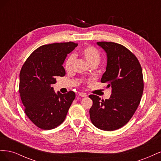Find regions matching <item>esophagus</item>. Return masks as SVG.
Here are the masks:
<instances>
[{"label":"esophagus","mask_w":161,"mask_h":161,"mask_svg":"<svg viewBox=\"0 0 161 161\" xmlns=\"http://www.w3.org/2000/svg\"><path fill=\"white\" fill-rule=\"evenodd\" d=\"M79 96L82 97H86L87 95H86V94L84 93V92H79Z\"/></svg>","instance_id":"1"}]
</instances>
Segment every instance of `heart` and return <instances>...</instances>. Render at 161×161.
<instances>
[{"instance_id":"heart-1","label":"heart","mask_w":161,"mask_h":161,"mask_svg":"<svg viewBox=\"0 0 161 161\" xmlns=\"http://www.w3.org/2000/svg\"><path fill=\"white\" fill-rule=\"evenodd\" d=\"M80 53V56L88 62L90 66H97L101 60V53L95 47L86 46L81 50ZM75 60V56L73 54L70 55L67 58L64 64V68L67 72H71L73 70Z\"/></svg>"}]
</instances>
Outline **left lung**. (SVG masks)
Returning <instances> with one entry per match:
<instances>
[{
    "mask_svg": "<svg viewBox=\"0 0 161 161\" xmlns=\"http://www.w3.org/2000/svg\"><path fill=\"white\" fill-rule=\"evenodd\" d=\"M97 44L105 52L108 60L101 82H108L112 94L105 100L89 95L92 100L90 118L99 129L113 131L127 124L138 108L144 90L142 70L137 58L124 46L107 42Z\"/></svg>",
    "mask_w": 161,
    "mask_h": 161,
    "instance_id": "8db88e82",
    "label": "left lung"
}]
</instances>
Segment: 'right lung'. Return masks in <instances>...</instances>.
I'll return each instance as SVG.
<instances>
[{
  "label": "right lung",
  "instance_id": "obj_1",
  "mask_svg": "<svg viewBox=\"0 0 161 161\" xmlns=\"http://www.w3.org/2000/svg\"><path fill=\"white\" fill-rule=\"evenodd\" d=\"M78 46L74 42L54 43L40 46L24 63L19 75V93L25 113L32 122L43 130L60 125L75 98L69 91L56 92L52 85L57 76L66 75L62 64L68 53Z\"/></svg>",
  "mask_w": 161,
  "mask_h": 161
}]
</instances>
